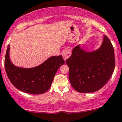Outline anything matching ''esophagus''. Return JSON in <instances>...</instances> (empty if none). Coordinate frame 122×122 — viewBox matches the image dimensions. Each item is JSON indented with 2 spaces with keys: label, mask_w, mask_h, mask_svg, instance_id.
<instances>
[{
  "label": "esophagus",
  "mask_w": 122,
  "mask_h": 122,
  "mask_svg": "<svg viewBox=\"0 0 122 122\" xmlns=\"http://www.w3.org/2000/svg\"><path fill=\"white\" fill-rule=\"evenodd\" d=\"M71 50L68 49V50H66L63 51V52L62 53V56L63 58L64 61H66L68 58H69V57L71 56Z\"/></svg>",
  "instance_id": "34e87169"
}]
</instances>
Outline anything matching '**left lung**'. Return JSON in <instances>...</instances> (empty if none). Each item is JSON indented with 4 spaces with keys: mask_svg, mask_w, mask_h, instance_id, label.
Here are the masks:
<instances>
[{
    "mask_svg": "<svg viewBox=\"0 0 122 122\" xmlns=\"http://www.w3.org/2000/svg\"><path fill=\"white\" fill-rule=\"evenodd\" d=\"M66 63L69 67L70 81L76 91L95 92L106 84L114 72V47L108 37L103 35L101 45L95 50L86 51L81 44L74 47Z\"/></svg>",
    "mask_w": 122,
    "mask_h": 122,
    "instance_id": "1",
    "label": "left lung"
}]
</instances>
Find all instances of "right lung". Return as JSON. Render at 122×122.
<instances>
[{
	"label": "right lung",
	"mask_w": 122,
	"mask_h": 122,
	"mask_svg": "<svg viewBox=\"0 0 122 122\" xmlns=\"http://www.w3.org/2000/svg\"><path fill=\"white\" fill-rule=\"evenodd\" d=\"M64 63L61 55L50 57L40 65L32 68L16 66L10 59L8 44L4 67L7 76L16 88L28 94H41L50 88L57 71Z\"/></svg>",
	"instance_id": "right-lung-1"
}]
</instances>
